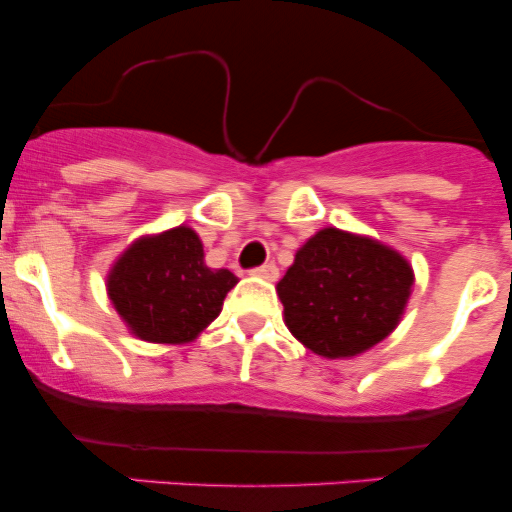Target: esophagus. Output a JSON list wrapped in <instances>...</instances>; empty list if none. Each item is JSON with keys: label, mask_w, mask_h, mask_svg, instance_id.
I'll list each match as a JSON object with an SVG mask.
<instances>
[{"label": "esophagus", "mask_w": 512, "mask_h": 512, "mask_svg": "<svg viewBox=\"0 0 512 512\" xmlns=\"http://www.w3.org/2000/svg\"><path fill=\"white\" fill-rule=\"evenodd\" d=\"M250 274L260 276V279H267V281H276L279 279V267L269 262V264H262V267H255Z\"/></svg>", "instance_id": "1"}]
</instances>
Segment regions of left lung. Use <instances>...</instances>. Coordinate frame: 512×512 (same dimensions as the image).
<instances>
[{"label":"left lung","mask_w":512,"mask_h":512,"mask_svg":"<svg viewBox=\"0 0 512 512\" xmlns=\"http://www.w3.org/2000/svg\"><path fill=\"white\" fill-rule=\"evenodd\" d=\"M414 272L397 250L339 228H322L276 284L286 327L325 358H346L399 325Z\"/></svg>","instance_id":"8db88e82"}]
</instances>
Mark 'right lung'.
<instances>
[{
    "mask_svg": "<svg viewBox=\"0 0 512 512\" xmlns=\"http://www.w3.org/2000/svg\"><path fill=\"white\" fill-rule=\"evenodd\" d=\"M236 284L228 269L207 267L202 240L178 226L129 245L110 269L108 296L139 339L185 344L216 320Z\"/></svg>",
    "mask_w": 512,
    "mask_h": 512,
    "instance_id": "right-lung-1",
    "label": "right lung"
}]
</instances>
